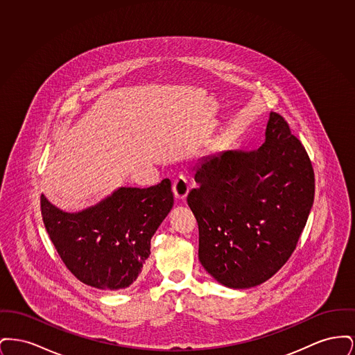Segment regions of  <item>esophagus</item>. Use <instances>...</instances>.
<instances>
[{"mask_svg":"<svg viewBox=\"0 0 355 355\" xmlns=\"http://www.w3.org/2000/svg\"><path fill=\"white\" fill-rule=\"evenodd\" d=\"M173 193L177 200H185L189 193V182L184 175H180L173 182Z\"/></svg>","mask_w":355,"mask_h":355,"instance_id":"1","label":"esophagus"}]
</instances>
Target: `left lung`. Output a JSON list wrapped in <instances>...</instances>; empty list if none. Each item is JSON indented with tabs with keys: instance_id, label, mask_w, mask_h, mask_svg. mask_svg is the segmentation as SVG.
I'll list each match as a JSON object with an SVG mask.
<instances>
[{
	"instance_id": "left-lung-1",
	"label": "left lung",
	"mask_w": 355,
	"mask_h": 355,
	"mask_svg": "<svg viewBox=\"0 0 355 355\" xmlns=\"http://www.w3.org/2000/svg\"><path fill=\"white\" fill-rule=\"evenodd\" d=\"M187 194L205 270L230 288L263 284L294 252L314 202V171L302 144L272 113L253 152L203 157Z\"/></svg>"
}]
</instances>
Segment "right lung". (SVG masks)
Wrapping results in <instances>:
<instances>
[{
  "instance_id": "1",
  "label": "right lung",
  "mask_w": 355,
  "mask_h": 355,
  "mask_svg": "<svg viewBox=\"0 0 355 355\" xmlns=\"http://www.w3.org/2000/svg\"><path fill=\"white\" fill-rule=\"evenodd\" d=\"M174 203L168 178L146 189L119 187L77 213L41 194L46 232L76 278L101 290L130 286L150 255V239Z\"/></svg>"
}]
</instances>
